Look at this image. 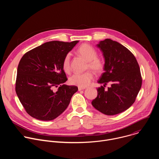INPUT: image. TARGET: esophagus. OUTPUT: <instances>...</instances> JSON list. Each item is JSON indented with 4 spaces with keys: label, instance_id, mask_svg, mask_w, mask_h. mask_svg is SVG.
I'll return each instance as SVG.
<instances>
[{
    "label": "esophagus",
    "instance_id": "esophagus-1",
    "mask_svg": "<svg viewBox=\"0 0 159 159\" xmlns=\"http://www.w3.org/2000/svg\"><path fill=\"white\" fill-rule=\"evenodd\" d=\"M85 89V87H78V90H84Z\"/></svg>",
    "mask_w": 159,
    "mask_h": 159
}]
</instances>
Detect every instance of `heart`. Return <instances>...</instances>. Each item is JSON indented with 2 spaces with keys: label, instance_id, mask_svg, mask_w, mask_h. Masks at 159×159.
<instances>
[{
  "label": "heart",
  "instance_id": "obj_1",
  "mask_svg": "<svg viewBox=\"0 0 159 159\" xmlns=\"http://www.w3.org/2000/svg\"><path fill=\"white\" fill-rule=\"evenodd\" d=\"M77 53L87 62V69L89 68L96 74H100L104 70V63L103 60L97 57L96 51L89 44L81 45L77 50ZM70 55L69 53L65 57L62 63L63 69L66 73L70 72ZM93 77V74L90 71H87L82 74H75L70 77L69 83L72 85L85 87L90 84Z\"/></svg>",
  "mask_w": 159,
  "mask_h": 159
}]
</instances>
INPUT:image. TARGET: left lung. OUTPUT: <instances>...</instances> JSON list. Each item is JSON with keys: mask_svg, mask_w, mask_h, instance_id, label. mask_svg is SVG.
Returning <instances> with one entry per match:
<instances>
[{"mask_svg": "<svg viewBox=\"0 0 159 159\" xmlns=\"http://www.w3.org/2000/svg\"><path fill=\"white\" fill-rule=\"evenodd\" d=\"M97 47L104 58V72L98 83L97 98L92 105L106 115H115L128 109L135 101L142 87L140 66L133 54L111 39L101 41ZM107 82L111 87L105 90Z\"/></svg>", "mask_w": 159, "mask_h": 159, "instance_id": "obj_1", "label": "left lung"}]
</instances>
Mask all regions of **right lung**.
<instances>
[{"label":"right lung","instance_id":"obj_1","mask_svg":"<svg viewBox=\"0 0 159 159\" xmlns=\"http://www.w3.org/2000/svg\"><path fill=\"white\" fill-rule=\"evenodd\" d=\"M78 42H47L21 58L16 92L33 118L42 121L55 119L66 109L78 90L77 86L64 84L67 78L62 66L65 57Z\"/></svg>","mask_w":159,"mask_h":159}]
</instances>
